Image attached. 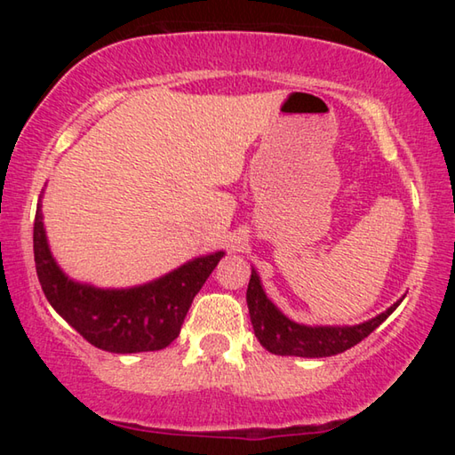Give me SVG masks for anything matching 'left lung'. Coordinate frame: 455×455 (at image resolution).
<instances>
[{
	"label": "left lung",
	"instance_id": "1",
	"mask_svg": "<svg viewBox=\"0 0 455 455\" xmlns=\"http://www.w3.org/2000/svg\"><path fill=\"white\" fill-rule=\"evenodd\" d=\"M397 303L387 311L377 315L375 319L353 327H307L292 323L268 301L255 268L251 273L249 289H246V305H249L251 323L260 345L275 355H297V357H331L337 353L351 349L353 345L373 333L381 323L397 309Z\"/></svg>",
	"mask_w": 455,
	"mask_h": 455
}]
</instances>
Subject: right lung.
I'll list each match as a JSON object with an SVG mask.
<instances>
[{"instance_id":"obj_1","label":"right lung","mask_w":455,"mask_h":455,"mask_svg":"<svg viewBox=\"0 0 455 455\" xmlns=\"http://www.w3.org/2000/svg\"><path fill=\"white\" fill-rule=\"evenodd\" d=\"M225 252L190 260L163 279L134 289H96L68 279L53 260L37 204L34 259L50 305L88 343L110 353L158 351L180 333L192 299L203 289Z\"/></svg>"}]
</instances>
